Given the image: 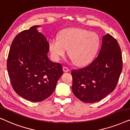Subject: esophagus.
<instances>
[{
    "label": "esophagus",
    "instance_id": "obj_1",
    "mask_svg": "<svg viewBox=\"0 0 130 130\" xmlns=\"http://www.w3.org/2000/svg\"><path fill=\"white\" fill-rule=\"evenodd\" d=\"M63 70L64 72H69L70 71V68H68V67H63Z\"/></svg>",
    "mask_w": 130,
    "mask_h": 130
}]
</instances>
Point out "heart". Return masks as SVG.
I'll return each instance as SVG.
<instances>
[{
	"instance_id": "b5f03b06",
	"label": "heart",
	"mask_w": 130,
	"mask_h": 130,
	"mask_svg": "<svg viewBox=\"0 0 130 130\" xmlns=\"http://www.w3.org/2000/svg\"><path fill=\"white\" fill-rule=\"evenodd\" d=\"M99 35L94 32L79 28L64 30L58 37H53L49 42L52 56L55 60L68 55L75 64L86 65L92 61L100 46Z\"/></svg>"
}]
</instances>
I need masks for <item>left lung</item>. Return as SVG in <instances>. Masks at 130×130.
Masks as SVG:
<instances>
[{"instance_id": "left-lung-1", "label": "left lung", "mask_w": 130, "mask_h": 130, "mask_svg": "<svg viewBox=\"0 0 130 130\" xmlns=\"http://www.w3.org/2000/svg\"><path fill=\"white\" fill-rule=\"evenodd\" d=\"M122 70L120 47L115 38L107 34L103 36L101 49L93 62L72 71V92L83 102H97L114 90Z\"/></svg>"}]
</instances>
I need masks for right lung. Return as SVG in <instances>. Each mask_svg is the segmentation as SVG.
<instances>
[{
    "label": "right lung",
    "instance_id": "add662e5",
    "mask_svg": "<svg viewBox=\"0 0 130 130\" xmlns=\"http://www.w3.org/2000/svg\"><path fill=\"white\" fill-rule=\"evenodd\" d=\"M32 26L17 35L12 43L7 60L11 85L19 96L34 102L43 101L52 94L63 74L60 63L47 57L49 43Z\"/></svg>",
    "mask_w": 130,
    "mask_h": 130
}]
</instances>
